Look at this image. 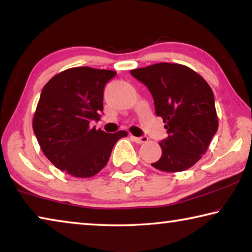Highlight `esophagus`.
I'll return each mask as SVG.
<instances>
[{"instance_id":"1","label":"esophagus","mask_w":252,"mask_h":252,"mask_svg":"<svg viewBox=\"0 0 252 252\" xmlns=\"http://www.w3.org/2000/svg\"><path fill=\"white\" fill-rule=\"evenodd\" d=\"M131 138H132V140H133L134 142L139 143V144L146 143V142H148V140H149L148 136H146V135H144V136H140V138H138V136H133V135H132Z\"/></svg>"}]
</instances>
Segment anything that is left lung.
I'll return each instance as SVG.
<instances>
[{"mask_svg":"<svg viewBox=\"0 0 252 252\" xmlns=\"http://www.w3.org/2000/svg\"><path fill=\"white\" fill-rule=\"evenodd\" d=\"M130 73L151 92L156 114L167 129L168 138L160 142L161 158L151 165L165 172L191 168L218 130L210 85L197 72L177 63H157Z\"/></svg>","mask_w":252,"mask_h":252,"instance_id":"obj_1","label":"left lung"}]
</instances>
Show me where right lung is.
I'll return each mask as SVG.
<instances>
[{"instance_id": "1", "label": "right lung", "mask_w": 252, "mask_h": 252, "mask_svg": "<svg viewBox=\"0 0 252 252\" xmlns=\"http://www.w3.org/2000/svg\"><path fill=\"white\" fill-rule=\"evenodd\" d=\"M116 71L71 67L54 75L42 89L33 117V131L45 157L76 178L95 176L126 131L105 133L90 127L103 111V91Z\"/></svg>"}]
</instances>
